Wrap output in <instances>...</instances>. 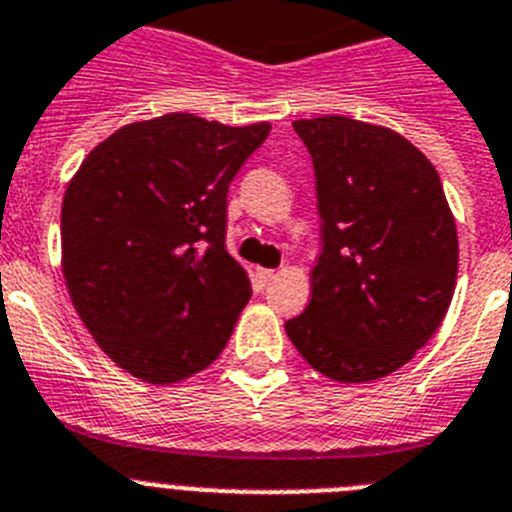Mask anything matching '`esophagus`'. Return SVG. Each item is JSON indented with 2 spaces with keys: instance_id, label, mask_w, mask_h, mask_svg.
Segmentation results:
<instances>
[{
  "instance_id": "esophagus-1",
  "label": "esophagus",
  "mask_w": 512,
  "mask_h": 512,
  "mask_svg": "<svg viewBox=\"0 0 512 512\" xmlns=\"http://www.w3.org/2000/svg\"><path fill=\"white\" fill-rule=\"evenodd\" d=\"M275 270H268V268H257V273H255V278H257V283H260V286H268L270 281H275Z\"/></svg>"
}]
</instances>
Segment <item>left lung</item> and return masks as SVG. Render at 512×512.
Wrapping results in <instances>:
<instances>
[{
  "label": "left lung",
  "mask_w": 512,
  "mask_h": 512,
  "mask_svg": "<svg viewBox=\"0 0 512 512\" xmlns=\"http://www.w3.org/2000/svg\"><path fill=\"white\" fill-rule=\"evenodd\" d=\"M317 175L322 252L286 335L340 384L389 376L441 327L459 237L441 177L397 131L345 115L293 121Z\"/></svg>",
  "instance_id": "obj_1"
}]
</instances>
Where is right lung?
Segmentation results:
<instances>
[{"instance_id": "obj_1", "label": "right lung", "mask_w": 512, "mask_h": 512, "mask_svg": "<svg viewBox=\"0 0 512 512\" xmlns=\"http://www.w3.org/2000/svg\"><path fill=\"white\" fill-rule=\"evenodd\" d=\"M270 123L190 113L128 123L84 157L61 206L71 304L102 353L146 384L211 366L252 296L226 252V193Z\"/></svg>"}]
</instances>
